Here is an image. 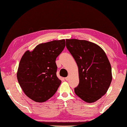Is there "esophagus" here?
Listing matches in <instances>:
<instances>
[{
	"label": "esophagus",
	"instance_id": "esophagus-1",
	"mask_svg": "<svg viewBox=\"0 0 127 127\" xmlns=\"http://www.w3.org/2000/svg\"><path fill=\"white\" fill-rule=\"evenodd\" d=\"M65 80L66 81L69 80V77L68 76V77H65Z\"/></svg>",
	"mask_w": 127,
	"mask_h": 127
}]
</instances>
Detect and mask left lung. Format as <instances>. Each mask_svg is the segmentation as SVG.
Here are the masks:
<instances>
[{"label":"left lung","mask_w":127,"mask_h":127,"mask_svg":"<svg viewBox=\"0 0 127 127\" xmlns=\"http://www.w3.org/2000/svg\"><path fill=\"white\" fill-rule=\"evenodd\" d=\"M66 47L78 66L76 95L87 103L97 101L106 94L112 82L111 66L105 53L99 45L83 40L67 39Z\"/></svg>","instance_id":"1"}]
</instances>
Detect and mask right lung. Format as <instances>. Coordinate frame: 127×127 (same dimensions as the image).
<instances>
[{
	"mask_svg": "<svg viewBox=\"0 0 127 127\" xmlns=\"http://www.w3.org/2000/svg\"><path fill=\"white\" fill-rule=\"evenodd\" d=\"M65 46L64 39L49 41L37 45L23 55L17 78L24 94L33 101H47L58 90L61 80L56 76L55 61Z\"/></svg>",
	"mask_w": 127,
	"mask_h": 127,
	"instance_id": "right-lung-1",
	"label": "right lung"
}]
</instances>
